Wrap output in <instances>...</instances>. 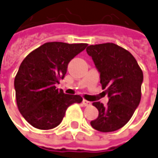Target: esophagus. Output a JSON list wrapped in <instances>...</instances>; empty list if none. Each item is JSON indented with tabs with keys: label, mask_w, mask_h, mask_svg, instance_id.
I'll return each mask as SVG.
<instances>
[{
	"label": "esophagus",
	"mask_w": 158,
	"mask_h": 158,
	"mask_svg": "<svg viewBox=\"0 0 158 158\" xmlns=\"http://www.w3.org/2000/svg\"><path fill=\"white\" fill-rule=\"evenodd\" d=\"M82 103H83V105H84V106H89V105H91V102H90L87 101V100H85V99L82 101Z\"/></svg>",
	"instance_id": "1"
}]
</instances>
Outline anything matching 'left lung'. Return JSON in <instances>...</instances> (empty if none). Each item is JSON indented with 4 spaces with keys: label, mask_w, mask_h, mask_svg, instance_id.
I'll list each match as a JSON object with an SVG mask.
<instances>
[{
    "label": "left lung",
    "mask_w": 158,
    "mask_h": 158,
    "mask_svg": "<svg viewBox=\"0 0 158 158\" xmlns=\"http://www.w3.org/2000/svg\"><path fill=\"white\" fill-rule=\"evenodd\" d=\"M86 50L100 72L102 88L109 96L106 106L100 102L92 103L99 115L90 124L101 132L117 131L130 121L139 105L143 71L135 57L115 43L89 45Z\"/></svg>",
    "instance_id": "8db88e82"
}]
</instances>
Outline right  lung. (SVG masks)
<instances>
[{
  "label": "right lung",
  "instance_id": "obj_1",
  "mask_svg": "<svg viewBox=\"0 0 158 158\" xmlns=\"http://www.w3.org/2000/svg\"><path fill=\"white\" fill-rule=\"evenodd\" d=\"M87 46L46 42L24 58L15 78V98L19 111L33 127L53 129L61 123L68 107L81 102V96L64 94L56 85L65 77L69 62Z\"/></svg>",
  "mask_w": 158,
  "mask_h": 158
}]
</instances>
